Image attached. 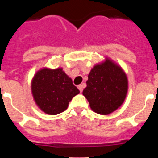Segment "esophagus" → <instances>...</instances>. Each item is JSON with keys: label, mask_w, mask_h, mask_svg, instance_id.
I'll return each instance as SVG.
<instances>
[{"label": "esophagus", "mask_w": 158, "mask_h": 158, "mask_svg": "<svg viewBox=\"0 0 158 158\" xmlns=\"http://www.w3.org/2000/svg\"><path fill=\"white\" fill-rule=\"evenodd\" d=\"M77 88H78V89L80 90L81 93V92L83 91V89L85 88V85H84V84H82V85H80L77 86Z\"/></svg>", "instance_id": "esophagus-1"}]
</instances>
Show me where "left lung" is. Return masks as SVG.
Returning a JSON list of instances; mask_svg holds the SVG:
<instances>
[{"label":"left lung","mask_w":158,"mask_h":158,"mask_svg":"<svg viewBox=\"0 0 158 158\" xmlns=\"http://www.w3.org/2000/svg\"><path fill=\"white\" fill-rule=\"evenodd\" d=\"M83 95L94 112L109 115L126 99L128 79L122 67L110 58L96 64L90 70Z\"/></svg>","instance_id":"8db88e82"}]
</instances>
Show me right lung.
I'll list each match as a JSON object with an SVG mask.
<instances>
[{
  "label": "right lung",
  "mask_w": 158,
  "mask_h": 158,
  "mask_svg": "<svg viewBox=\"0 0 158 158\" xmlns=\"http://www.w3.org/2000/svg\"><path fill=\"white\" fill-rule=\"evenodd\" d=\"M31 89L36 105L48 115L63 112L73 96L80 93L62 68L43 67L34 75Z\"/></svg>",
  "instance_id": "obj_1"
}]
</instances>
